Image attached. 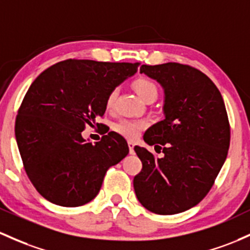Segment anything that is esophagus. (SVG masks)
Returning a JSON list of instances; mask_svg holds the SVG:
<instances>
[{
    "mask_svg": "<svg viewBox=\"0 0 250 250\" xmlns=\"http://www.w3.org/2000/svg\"><path fill=\"white\" fill-rule=\"evenodd\" d=\"M128 146H129V152H130V154H133V153H134V146H135V144H134V141H128Z\"/></svg>",
    "mask_w": 250,
    "mask_h": 250,
    "instance_id": "34e87169",
    "label": "esophagus"
}]
</instances>
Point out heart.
<instances>
[{"instance_id": "obj_1", "label": "heart", "mask_w": 250, "mask_h": 250, "mask_svg": "<svg viewBox=\"0 0 250 250\" xmlns=\"http://www.w3.org/2000/svg\"><path fill=\"white\" fill-rule=\"evenodd\" d=\"M134 89H135L136 94L142 101L147 102V101L154 100L158 97V87L154 82L147 78H139L134 82ZM117 95H119V89H112L109 92L108 97H106V106L112 108L116 101ZM147 125L146 121H136V120H122L115 125V130L117 133L122 134L123 136L129 139H134L139 135L140 130L144 129Z\"/></svg>"}]
</instances>
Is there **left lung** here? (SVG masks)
<instances>
[{"mask_svg": "<svg viewBox=\"0 0 250 250\" xmlns=\"http://www.w3.org/2000/svg\"><path fill=\"white\" fill-rule=\"evenodd\" d=\"M140 73L164 89L165 119L144 135L149 146H163L164 156L156 158L145 147H134L142 161L134 190L147 210L174 215L207 196L226 161L230 145L226 105L209 77L188 65H141Z\"/></svg>", "mask_w": 250, "mask_h": 250, "instance_id": "8db88e82", "label": "left lung"}]
</instances>
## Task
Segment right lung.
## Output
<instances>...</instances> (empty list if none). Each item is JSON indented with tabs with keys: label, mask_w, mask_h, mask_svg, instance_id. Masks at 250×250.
Masks as SVG:
<instances>
[{
	"label": "right lung",
	"mask_w": 250,
	"mask_h": 250,
	"mask_svg": "<svg viewBox=\"0 0 250 250\" xmlns=\"http://www.w3.org/2000/svg\"><path fill=\"white\" fill-rule=\"evenodd\" d=\"M138 66L68 59L29 86L16 116L15 138L29 180L48 202L81 207L92 201L109 167L129 153L125 139L115 131L94 145L82 131L103 116L109 92Z\"/></svg>",
	"instance_id": "right-lung-1"
}]
</instances>
